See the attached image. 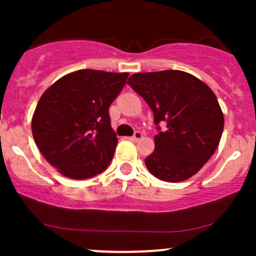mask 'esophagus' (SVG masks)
<instances>
[{
    "label": "esophagus",
    "mask_w": 256,
    "mask_h": 256,
    "mask_svg": "<svg viewBox=\"0 0 256 256\" xmlns=\"http://www.w3.org/2000/svg\"><path fill=\"white\" fill-rule=\"evenodd\" d=\"M142 137H144L142 132L137 130V132H134V134H133L132 137H130V140H132V141H134V142H137V141H140V140H141Z\"/></svg>",
    "instance_id": "esophagus-1"
}]
</instances>
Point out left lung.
Masks as SVG:
<instances>
[{
    "instance_id": "8db88e82",
    "label": "left lung",
    "mask_w": 256,
    "mask_h": 256,
    "mask_svg": "<svg viewBox=\"0 0 256 256\" xmlns=\"http://www.w3.org/2000/svg\"><path fill=\"white\" fill-rule=\"evenodd\" d=\"M128 84L148 104L159 130L146 168L165 182L191 178L216 152L224 126L214 92L180 70L133 74ZM160 122L167 126L165 132Z\"/></svg>"
}]
</instances>
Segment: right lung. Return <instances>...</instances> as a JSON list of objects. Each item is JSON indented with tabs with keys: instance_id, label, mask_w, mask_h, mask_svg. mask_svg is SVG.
<instances>
[{
	"instance_id": "obj_1",
	"label": "right lung",
	"mask_w": 256,
	"mask_h": 256,
	"mask_svg": "<svg viewBox=\"0 0 256 256\" xmlns=\"http://www.w3.org/2000/svg\"><path fill=\"white\" fill-rule=\"evenodd\" d=\"M128 76L76 70L42 94L32 119L33 138L44 159L62 176L86 180L108 168L118 144L108 108Z\"/></svg>"
}]
</instances>
